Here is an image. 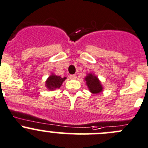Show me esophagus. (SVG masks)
Wrapping results in <instances>:
<instances>
[{
  "instance_id": "34e87169",
  "label": "esophagus",
  "mask_w": 148,
  "mask_h": 148,
  "mask_svg": "<svg viewBox=\"0 0 148 148\" xmlns=\"http://www.w3.org/2000/svg\"><path fill=\"white\" fill-rule=\"evenodd\" d=\"M69 78L71 79H75L77 78V75H76V74H71V75H70Z\"/></svg>"
}]
</instances>
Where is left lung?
I'll list each match as a JSON object with an SVG mask.
<instances>
[{
	"mask_svg": "<svg viewBox=\"0 0 148 148\" xmlns=\"http://www.w3.org/2000/svg\"><path fill=\"white\" fill-rule=\"evenodd\" d=\"M87 87L90 92L92 94H97L103 91V86L96 76L93 74H88L84 78Z\"/></svg>",
	"mask_w": 148,
	"mask_h": 148,
	"instance_id": "8db88e82",
	"label": "left lung"
}]
</instances>
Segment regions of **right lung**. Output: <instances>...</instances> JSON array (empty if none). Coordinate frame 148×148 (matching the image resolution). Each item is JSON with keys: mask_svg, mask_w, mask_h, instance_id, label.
Segmentation results:
<instances>
[{"mask_svg": "<svg viewBox=\"0 0 148 148\" xmlns=\"http://www.w3.org/2000/svg\"><path fill=\"white\" fill-rule=\"evenodd\" d=\"M66 77H61L59 76L51 74L48 79L45 82V86L47 88L50 90H56V89L60 88L62 83L65 81Z\"/></svg>", "mask_w": 148, "mask_h": 148, "instance_id": "1", "label": "right lung"}]
</instances>
